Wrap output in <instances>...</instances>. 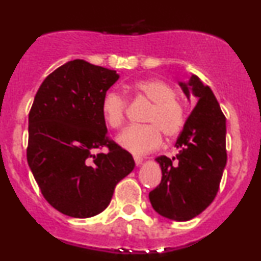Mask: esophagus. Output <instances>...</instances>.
Returning a JSON list of instances; mask_svg holds the SVG:
<instances>
[{
  "instance_id": "obj_1",
  "label": "esophagus",
  "mask_w": 261,
  "mask_h": 261,
  "mask_svg": "<svg viewBox=\"0 0 261 261\" xmlns=\"http://www.w3.org/2000/svg\"><path fill=\"white\" fill-rule=\"evenodd\" d=\"M134 161H135V163L137 164V166H140V164L143 162V158L140 157V155H134Z\"/></svg>"
}]
</instances>
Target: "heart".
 Instances as JSON below:
<instances>
[{
	"mask_svg": "<svg viewBox=\"0 0 261 261\" xmlns=\"http://www.w3.org/2000/svg\"><path fill=\"white\" fill-rule=\"evenodd\" d=\"M130 91L136 98L152 103L146 113L143 126H130L119 135V145L135 154H143L158 148L162 135L173 140L181 133L185 124L184 106L175 98L172 86L160 79H147L135 82ZM126 103L119 94L110 92L101 100V116L110 128H120L125 120Z\"/></svg>",
	"mask_w": 261,
	"mask_h": 261,
	"instance_id": "1",
	"label": "heart"
}]
</instances>
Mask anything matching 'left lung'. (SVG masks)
<instances>
[{
	"label": "left lung",
	"mask_w": 261,
	"mask_h": 261,
	"mask_svg": "<svg viewBox=\"0 0 261 261\" xmlns=\"http://www.w3.org/2000/svg\"><path fill=\"white\" fill-rule=\"evenodd\" d=\"M189 99H197L176 140L178 154L160 155L162 180L149 193L152 207L173 221H189L214 201L227 163L226 118L214 92L195 74L179 82Z\"/></svg>",
	"instance_id": "obj_1"
}]
</instances>
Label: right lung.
Listing matches in <instances>:
<instances>
[{
  "label": "right lung",
  "mask_w": 261,
  "mask_h": 261,
  "mask_svg": "<svg viewBox=\"0 0 261 261\" xmlns=\"http://www.w3.org/2000/svg\"><path fill=\"white\" fill-rule=\"evenodd\" d=\"M118 80L114 70L68 61L44 80L29 112V168L45 200L70 217L104 211L116 184L135 168L101 116V100ZM103 147L108 154H92Z\"/></svg>",
  "instance_id": "1"
}]
</instances>
